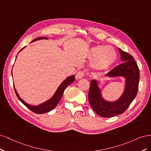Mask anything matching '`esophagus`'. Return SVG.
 Instances as JSON below:
<instances>
[{"instance_id":"34e87169","label":"esophagus","mask_w":151,"mask_h":151,"mask_svg":"<svg viewBox=\"0 0 151 151\" xmlns=\"http://www.w3.org/2000/svg\"><path fill=\"white\" fill-rule=\"evenodd\" d=\"M85 76V73L83 71H80L78 72H77V73L76 74V79H80L82 78L83 77Z\"/></svg>"}]
</instances>
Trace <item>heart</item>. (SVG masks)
I'll list each match as a JSON object with an SVG mask.
<instances>
[{
  "label": "heart",
  "mask_w": 151,
  "mask_h": 151,
  "mask_svg": "<svg viewBox=\"0 0 151 151\" xmlns=\"http://www.w3.org/2000/svg\"><path fill=\"white\" fill-rule=\"evenodd\" d=\"M90 57L96 68L104 70L113 65L116 60L115 50L111 46H96L91 48Z\"/></svg>",
  "instance_id": "1"
}]
</instances>
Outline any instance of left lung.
Returning a JSON list of instances; mask_svg holds the SVG:
<instances>
[{"label":"left lung","instance_id":"8db88e82","mask_svg":"<svg viewBox=\"0 0 151 151\" xmlns=\"http://www.w3.org/2000/svg\"><path fill=\"white\" fill-rule=\"evenodd\" d=\"M121 61L123 63L115 67L105 76L109 77L122 76L125 78V86L123 94L114 101L105 100L101 96L98 82L92 80L88 93V100L91 108L102 117H111L123 114L132 103L138 91L139 69L132 55L120 48Z\"/></svg>","mask_w":151,"mask_h":151}]
</instances>
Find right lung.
<instances>
[{
	"instance_id": "right-lung-1",
	"label": "right lung",
	"mask_w": 151,
	"mask_h": 151,
	"mask_svg": "<svg viewBox=\"0 0 151 151\" xmlns=\"http://www.w3.org/2000/svg\"><path fill=\"white\" fill-rule=\"evenodd\" d=\"M42 39H45V40H47V37H38V38L35 39V40H34L31 42H32L34 41H37V40H42ZM25 47H24L22 49H21L20 50V51H22ZM20 51H19V52H20ZM75 75H71L69 77H68L66 79H65L64 81H63L61 83V84L58 88V89L56 91L54 95H53L50 100H48L44 102V103H42L40 105H36V106L29 105V104H27L26 102L24 101L18 95L17 92V91L15 88V86H14V90H15L16 94L17 96V98L24 105L26 106V107H27L29 109H30L31 111H33V112H35V113L37 114H45V113L48 112V111L52 110V109H54L56 107V106L58 105V104L59 103V101H60L61 97L63 96V92H64L65 88H66L68 86H69L70 84H71L72 83L75 81Z\"/></svg>"
}]
</instances>
